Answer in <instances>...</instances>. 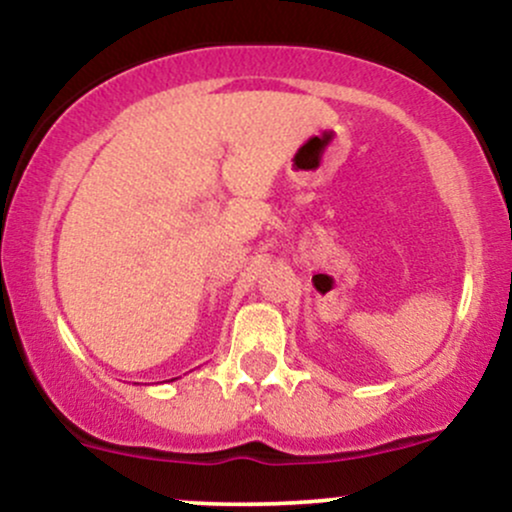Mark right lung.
Masks as SVG:
<instances>
[{
	"label": "right lung",
	"mask_w": 512,
	"mask_h": 512,
	"mask_svg": "<svg viewBox=\"0 0 512 512\" xmlns=\"http://www.w3.org/2000/svg\"><path fill=\"white\" fill-rule=\"evenodd\" d=\"M173 380H175V378H173Z\"/></svg>",
	"instance_id": "add662e5"
}]
</instances>
